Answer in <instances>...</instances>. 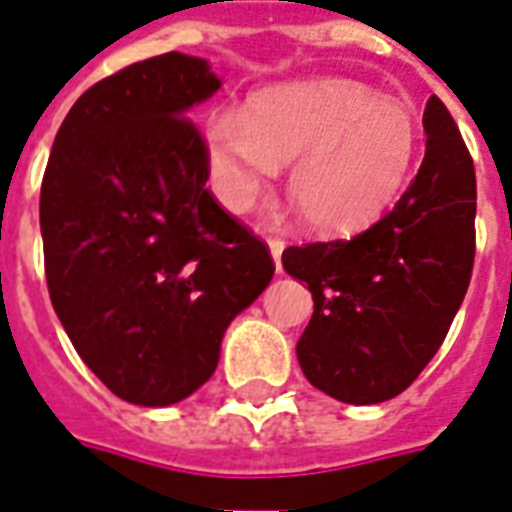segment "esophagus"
<instances>
[{
    "instance_id": "34e87169",
    "label": "esophagus",
    "mask_w": 512,
    "mask_h": 512,
    "mask_svg": "<svg viewBox=\"0 0 512 512\" xmlns=\"http://www.w3.org/2000/svg\"><path fill=\"white\" fill-rule=\"evenodd\" d=\"M268 252L274 257V263H277L279 271V260H282V252H285V241H282V238H268Z\"/></svg>"
}]
</instances>
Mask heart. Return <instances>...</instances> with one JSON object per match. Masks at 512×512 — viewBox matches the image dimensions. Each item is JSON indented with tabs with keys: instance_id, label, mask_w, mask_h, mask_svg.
<instances>
[{
	"instance_id": "obj_1",
	"label": "heart",
	"mask_w": 512,
	"mask_h": 512,
	"mask_svg": "<svg viewBox=\"0 0 512 512\" xmlns=\"http://www.w3.org/2000/svg\"><path fill=\"white\" fill-rule=\"evenodd\" d=\"M205 158L227 211H249L290 164L288 191L304 222L348 235L403 194L419 158V126L406 104L365 84H290L252 95L244 115H213Z\"/></svg>"
}]
</instances>
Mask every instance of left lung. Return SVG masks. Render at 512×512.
Instances as JSON below:
<instances>
[{"instance_id": "left-lung-1", "label": "left lung", "mask_w": 512, "mask_h": 512, "mask_svg": "<svg viewBox=\"0 0 512 512\" xmlns=\"http://www.w3.org/2000/svg\"><path fill=\"white\" fill-rule=\"evenodd\" d=\"M425 158L406 194L348 241L288 246L282 266L315 301L296 356L340 403L400 395L447 337L474 266L477 183L461 131L436 95L422 115Z\"/></svg>"}]
</instances>
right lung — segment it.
<instances>
[{"label": "right lung", "mask_w": 512, "mask_h": 512, "mask_svg": "<svg viewBox=\"0 0 512 512\" xmlns=\"http://www.w3.org/2000/svg\"><path fill=\"white\" fill-rule=\"evenodd\" d=\"M222 87L169 51L93 84L62 120L40 186L54 312L117 397L172 406L219 365L222 337L268 288L266 244L205 189L189 112Z\"/></svg>", "instance_id": "1"}]
</instances>
